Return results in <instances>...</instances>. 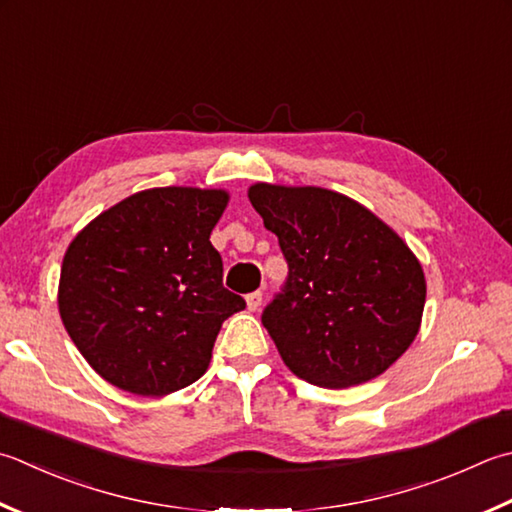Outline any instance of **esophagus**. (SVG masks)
<instances>
[{"label":"esophagus","mask_w":512,"mask_h":512,"mask_svg":"<svg viewBox=\"0 0 512 512\" xmlns=\"http://www.w3.org/2000/svg\"><path fill=\"white\" fill-rule=\"evenodd\" d=\"M246 306L248 310H257L262 306V290H255V293H248L246 295Z\"/></svg>","instance_id":"1"}]
</instances>
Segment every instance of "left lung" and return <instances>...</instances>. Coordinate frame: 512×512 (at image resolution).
<instances>
[{"label": "left lung", "mask_w": 512, "mask_h": 512, "mask_svg": "<svg viewBox=\"0 0 512 512\" xmlns=\"http://www.w3.org/2000/svg\"><path fill=\"white\" fill-rule=\"evenodd\" d=\"M248 199L275 233L288 277L262 324L299 379L348 388L382 375L419 333V259L368 208L317 186L255 184Z\"/></svg>", "instance_id": "left-lung-1"}]
</instances>
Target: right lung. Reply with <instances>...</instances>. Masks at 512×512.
<instances>
[{"instance_id":"add662e5","label":"right lung","mask_w":512,"mask_h":512,"mask_svg":"<svg viewBox=\"0 0 512 512\" xmlns=\"http://www.w3.org/2000/svg\"><path fill=\"white\" fill-rule=\"evenodd\" d=\"M226 204V190L150 188L70 242L59 315L108 384L162 397L206 373L224 319L246 308L224 288L222 255L210 244Z\"/></svg>"}]
</instances>
